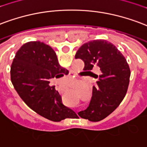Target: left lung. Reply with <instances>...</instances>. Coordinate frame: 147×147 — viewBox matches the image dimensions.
<instances>
[{"label": "left lung", "instance_id": "obj_1", "mask_svg": "<svg viewBox=\"0 0 147 147\" xmlns=\"http://www.w3.org/2000/svg\"><path fill=\"white\" fill-rule=\"evenodd\" d=\"M75 57L83 61L85 72L90 73L96 65L100 68V75H96L97 82L93 86L89 106L78 113L82 118L99 121L113 112L125 97L131 73L129 66L117 47L104 40L84 43ZM78 115L75 114L74 118Z\"/></svg>", "mask_w": 147, "mask_h": 147}]
</instances>
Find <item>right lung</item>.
<instances>
[{
  "instance_id": "right-lung-1",
  "label": "right lung",
  "mask_w": 147,
  "mask_h": 147,
  "mask_svg": "<svg viewBox=\"0 0 147 147\" xmlns=\"http://www.w3.org/2000/svg\"><path fill=\"white\" fill-rule=\"evenodd\" d=\"M68 74L54 50L40 41L23 44L11 66V80L19 96L35 112L53 121L74 118L76 114L62 104L55 86L49 85L54 77Z\"/></svg>"
}]
</instances>
